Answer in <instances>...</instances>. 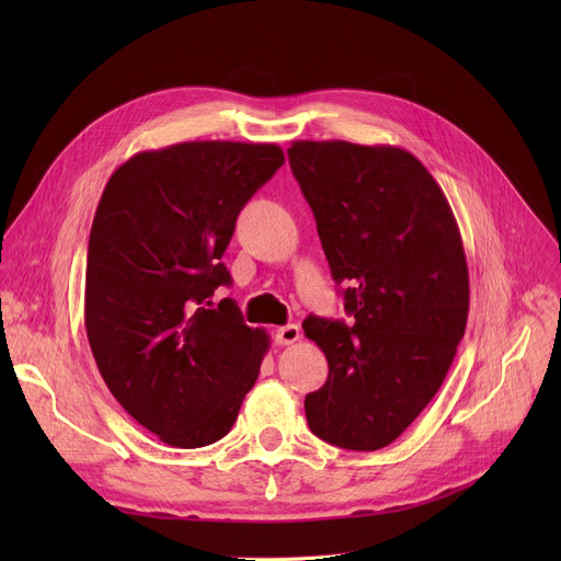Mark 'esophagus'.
<instances>
[{
	"mask_svg": "<svg viewBox=\"0 0 561 561\" xmlns=\"http://www.w3.org/2000/svg\"><path fill=\"white\" fill-rule=\"evenodd\" d=\"M296 341H300V328L298 325H286V328H279L275 332V343L277 345H293Z\"/></svg>",
	"mask_w": 561,
	"mask_h": 561,
	"instance_id": "34e87169",
	"label": "esophagus"
}]
</instances>
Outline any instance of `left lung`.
<instances>
[{
	"mask_svg": "<svg viewBox=\"0 0 561 561\" xmlns=\"http://www.w3.org/2000/svg\"><path fill=\"white\" fill-rule=\"evenodd\" d=\"M288 163L309 202L345 322L309 316L305 334L330 375L305 398L316 436L379 450L416 421L457 355L468 320V265L450 204L402 147L296 140Z\"/></svg>",
	"mask_w": 561,
	"mask_h": 561,
	"instance_id": "8db88e82",
	"label": "left lung"
}]
</instances>
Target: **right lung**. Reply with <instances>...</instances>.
Listing matches in <instances>:
<instances>
[{"mask_svg": "<svg viewBox=\"0 0 561 561\" xmlns=\"http://www.w3.org/2000/svg\"><path fill=\"white\" fill-rule=\"evenodd\" d=\"M284 163L275 142L191 140L138 152L100 197L83 322L113 398L174 448L222 438L271 347L211 296L241 209Z\"/></svg>", "mask_w": 561, "mask_h": 561, "instance_id": "right-lung-1", "label": "right lung"}]
</instances>
